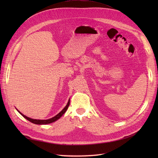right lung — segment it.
Instances as JSON below:
<instances>
[{
	"instance_id": "right-lung-1",
	"label": "right lung",
	"mask_w": 158,
	"mask_h": 158,
	"mask_svg": "<svg viewBox=\"0 0 158 158\" xmlns=\"http://www.w3.org/2000/svg\"><path fill=\"white\" fill-rule=\"evenodd\" d=\"M69 105H70V99L69 100L67 105H66V106H65V107H64L63 110H62V111H61L59 113L57 114L56 116H55V117H52L51 118L47 119V120H40V119H33V118H30V117H27L25 116L24 114H23L20 111H19L17 109H17V111H18L19 113H20L23 117H24L25 118H26L27 120L30 121L31 123H33V124H35V125H47V124H49V123H53V122L56 121V120H58L59 118H60L62 116H63V114L66 111V110H67V109H68V107H69Z\"/></svg>"
}]
</instances>
